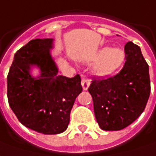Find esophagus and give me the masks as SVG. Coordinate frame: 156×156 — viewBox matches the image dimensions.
<instances>
[{
    "instance_id": "esophagus-1",
    "label": "esophagus",
    "mask_w": 156,
    "mask_h": 156,
    "mask_svg": "<svg viewBox=\"0 0 156 156\" xmlns=\"http://www.w3.org/2000/svg\"><path fill=\"white\" fill-rule=\"evenodd\" d=\"M90 83H91V80L87 78V77H85V76L82 77V82H81V84H82V86H83V89L84 90H87L88 89V87L90 85Z\"/></svg>"
}]
</instances>
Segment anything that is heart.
<instances>
[{"mask_svg":"<svg viewBox=\"0 0 156 156\" xmlns=\"http://www.w3.org/2000/svg\"><path fill=\"white\" fill-rule=\"evenodd\" d=\"M98 58L101 61L97 66L100 74H108L119 68L125 59V53L120 49L104 48L98 52Z\"/></svg>","mask_w":156,"mask_h":156,"instance_id":"1","label":"heart"}]
</instances>
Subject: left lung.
Segmentation results:
<instances>
[{"instance_id":"1","label":"left lung","mask_w":156,"mask_h":156,"mask_svg":"<svg viewBox=\"0 0 156 156\" xmlns=\"http://www.w3.org/2000/svg\"><path fill=\"white\" fill-rule=\"evenodd\" d=\"M125 53V64L117 74L94 76L88 88L97 122L105 131H118L132 124L144 111L150 95L148 65L140 47L128 42Z\"/></svg>"}]
</instances>
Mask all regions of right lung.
I'll return each mask as SVG.
<instances>
[{"label":"right lung","instance_id":"1","mask_svg":"<svg viewBox=\"0 0 156 156\" xmlns=\"http://www.w3.org/2000/svg\"><path fill=\"white\" fill-rule=\"evenodd\" d=\"M52 39L31 40L15 54L8 74V100L18 120L26 127L44 134L67 129L75 99L82 91L79 75L58 76L50 54ZM42 74L37 80L29 74L31 65Z\"/></svg>","mask_w":156,"mask_h":156}]
</instances>
